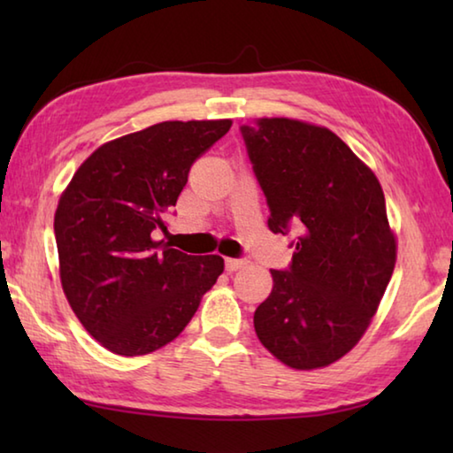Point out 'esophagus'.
<instances>
[{
    "mask_svg": "<svg viewBox=\"0 0 453 453\" xmlns=\"http://www.w3.org/2000/svg\"><path fill=\"white\" fill-rule=\"evenodd\" d=\"M248 265V262L245 259H235V257H226V270L227 272H237L242 270V267Z\"/></svg>",
    "mask_w": 453,
    "mask_h": 453,
    "instance_id": "34e87169",
    "label": "esophagus"
}]
</instances>
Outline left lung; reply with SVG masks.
Listing matches in <instances>:
<instances>
[{
	"mask_svg": "<svg viewBox=\"0 0 453 453\" xmlns=\"http://www.w3.org/2000/svg\"><path fill=\"white\" fill-rule=\"evenodd\" d=\"M242 135L272 211L267 226L297 234L289 270H272L256 334L288 367H326L362 340L394 273L383 189L327 127L259 118Z\"/></svg>",
	"mask_w": 453,
	"mask_h": 453,
	"instance_id": "8db88e82",
	"label": "left lung"
}]
</instances>
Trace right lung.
<instances>
[{
	"label": "right lung",
	"mask_w": 453,
	"mask_h": 453,
	"mask_svg": "<svg viewBox=\"0 0 453 453\" xmlns=\"http://www.w3.org/2000/svg\"><path fill=\"white\" fill-rule=\"evenodd\" d=\"M232 119L162 121L91 153L59 196V280L72 310L105 349L134 357L175 340L224 257L188 256L153 240L188 183L189 167Z\"/></svg>",
	"instance_id": "1"
}]
</instances>
